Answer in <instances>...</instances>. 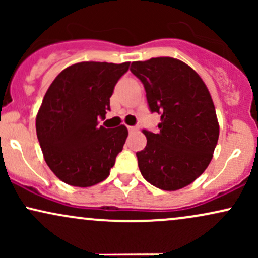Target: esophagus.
I'll return each mask as SVG.
<instances>
[{
  "instance_id": "1",
  "label": "esophagus",
  "mask_w": 258,
  "mask_h": 258,
  "mask_svg": "<svg viewBox=\"0 0 258 258\" xmlns=\"http://www.w3.org/2000/svg\"><path fill=\"white\" fill-rule=\"evenodd\" d=\"M127 130H128V132H135V131H137V127L136 126H128L127 127Z\"/></svg>"
}]
</instances>
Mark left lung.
<instances>
[{
    "instance_id": "8db88e82",
    "label": "left lung",
    "mask_w": 258,
    "mask_h": 258,
    "mask_svg": "<svg viewBox=\"0 0 258 258\" xmlns=\"http://www.w3.org/2000/svg\"><path fill=\"white\" fill-rule=\"evenodd\" d=\"M150 112L161 115L158 133L143 130L147 146L136 153L142 176L162 190L190 184L209 166L220 135L214 102L190 67L170 57L133 61Z\"/></svg>"
}]
</instances>
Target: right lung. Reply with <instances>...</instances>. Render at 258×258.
<instances>
[{"label":"right lung","mask_w":258,"mask_h":258,"mask_svg":"<svg viewBox=\"0 0 258 258\" xmlns=\"http://www.w3.org/2000/svg\"><path fill=\"white\" fill-rule=\"evenodd\" d=\"M130 63L84 61L61 72L44 94L36 117L37 138L52 172L67 184L104 180L122 150L125 126H98L110 110L115 85Z\"/></svg>","instance_id":"obj_1"}]
</instances>
